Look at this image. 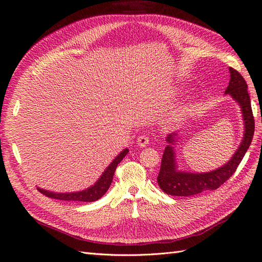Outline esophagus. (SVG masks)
<instances>
[{"instance_id": "obj_1", "label": "esophagus", "mask_w": 262, "mask_h": 262, "mask_svg": "<svg viewBox=\"0 0 262 262\" xmlns=\"http://www.w3.org/2000/svg\"><path fill=\"white\" fill-rule=\"evenodd\" d=\"M137 144L141 147H144L148 144V138L145 136V134H142L137 140Z\"/></svg>"}]
</instances>
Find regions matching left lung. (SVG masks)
Segmentation results:
<instances>
[{
	"mask_svg": "<svg viewBox=\"0 0 262 262\" xmlns=\"http://www.w3.org/2000/svg\"><path fill=\"white\" fill-rule=\"evenodd\" d=\"M228 86L225 94L231 95L232 98L239 105L242 110V117L244 121V136L238 148L226 164L221 167L208 172H190L178 169L176 145L178 134L176 132L169 133L166 137L168 145L165 147L161 170L158 173V186L165 193L176 196H190L201 193L207 190H215L220 186L233 176V173L238 167L243 157L250 146L251 140L255 132V119L252 116L250 97L248 94V86L244 77L233 68H229Z\"/></svg>",
	"mask_w": 262,
	"mask_h": 262,
	"instance_id": "8db88e82",
	"label": "left lung"
}]
</instances>
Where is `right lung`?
<instances>
[{
	"mask_svg": "<svg viewBox=\"0 0 262 262\" xmlns=\"http://www.w3.org/2000/svg\"><path fill=\"white\" fill-rule=\"evenodd\" d=\"M129 148H124L122 152L118 154L115 160L110 163V165L105 169V171L101 173L99 179L95 182L93 186L87 188L82 191L77 192H52L48 191V190H45L41 188H37L39 192H41L43 195H47L48 198H52V199H58V200H64V201H83V202H93L96 201L104 195L107 190L109 189L110 185L113 182V178L115 175V171L118 164L120 163L123 157L128 154Z\"/></svg>",
	"mask_w": 262,
	"mask_h": 262,
	"instance_id": "right-lung-1",
	"label": "right lung"
}]
</instances>
